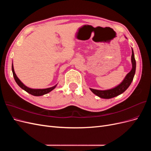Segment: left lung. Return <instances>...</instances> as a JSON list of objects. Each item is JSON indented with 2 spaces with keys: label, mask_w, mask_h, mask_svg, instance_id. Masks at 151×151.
Instances as JSON below:
<instances>
[{
  "label": "left lung",
  "mask_w": 151,
  "mask_h": 151,
  "mask_svg": "<svg viewBox=\"0 0 151 151\" xmlns=\"http://www.w3.org/2000/svg\"><path fill=\"white\" fill-rule=\"evenodd\" d=\"M131 60H132V68L131 71L128 74L125 79L123 81L122 83L116 86V88L111 89H109V90H105V91H100V90H96V89H91L90 88L91 91L92 92L97 95L98 96L101 98L104 99H110L112 98H114L115 96H117L123 93L124 91L127 90V89L129 88L130 84L132 83V81H133L135 73V68H136V62H135V59L134 57V53L133 50L132 48V57H131Z\"/></svg>",
  "instance_id": "obj_1"
}]
</instances>
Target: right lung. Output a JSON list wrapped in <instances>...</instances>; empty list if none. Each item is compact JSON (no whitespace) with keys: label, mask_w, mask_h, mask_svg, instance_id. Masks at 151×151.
Instances as JSON below:
<instances>
[{"label":"right lung","mask_w":151,"mask_h":151,"mask_svg":"<svg viewBox=\"0 0 151 151\" xmlns=\"http://www.w3.org/2000/svg\"><path fill=\"white\" fill-rule=\"evenodd\" d=\"M12 74H13V76L14 78L16 83L18 84L21 88H22V89H24V91H26L27 93H29L30 94H32L33 96H42L43 94H47L50 91H52L55 88L56 86H55L53 87H52V88H47V89H31L26 87V86H24L23 84H22L21 81L18 79V77L16 76L15 72H14V67H13V64L12 65Z\"/></svg>","instance_id":"1"}]
</instances>
